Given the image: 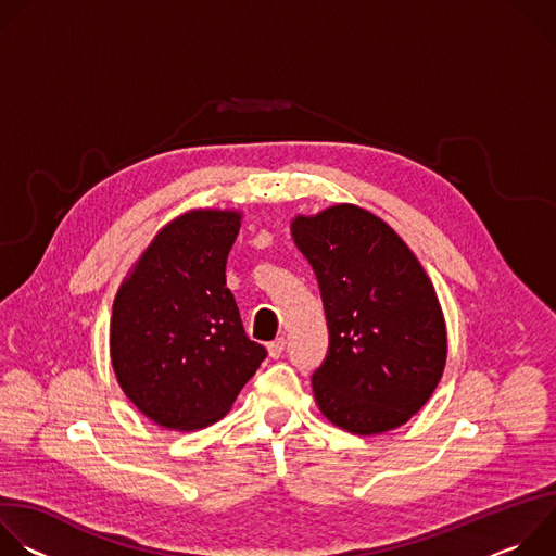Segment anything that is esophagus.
Returning a JSON list of instances; mask_svg holds the SVG:
<instances>
[{
	"label": "esophagus",
	"mask_w": 556,
	"mask_h": 556,
	"mask_svg": "<svg viewBox=\"0 0 556 556\" xmlns=\"http://www.w3.org/2000/svg\"><path fill=\"white\" fill-rule=\"evenodd\" d=\"M283 350H286V339H283V337H279V339H275V341L268 343V354H270V358H279V356L283 354Z\"/></svg>",
	"instance_id": "esophagus-1"
}]
</instances>
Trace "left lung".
<instances>
[{
	"instance_id": "obj_1",
	"label": "left lung",
	"mask_w": 556,
	"mask_h": 556,
	"mask_svg": "<svg viewBox=\"0 0 556 556\" xmlns=\"http://www.w3.org/2000/svg\"><path fill=\"white\" fill-rule=\"evenodd\" d=\"M319 279L330 350L312 376L321 414L354 435L405 425L446 365V324L418 257L384 219L334 204L290 224Z\"/></svg>"
}]
</instances>
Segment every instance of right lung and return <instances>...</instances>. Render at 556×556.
<instances>
[{
    "mask_svg": "<svg viewBox=\"0 0 556 556\" xmlns=\"http://www.w3.org/2000/svg\"><path fill=\"white\" fill-rule=\"evenodd\" d=\"M240 211L193 208L155 232L123 279L110 321L116 380L136 409L172 431L228 414L266 348L244 332L226 288Z\"/></svg>",
    "mask_w": 556,
    "mask_h": 556,
    "instance_id": "add662e5",
    "label": "right lung"
}]
</instances>
